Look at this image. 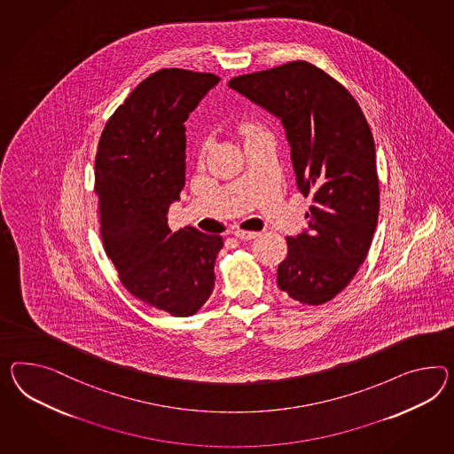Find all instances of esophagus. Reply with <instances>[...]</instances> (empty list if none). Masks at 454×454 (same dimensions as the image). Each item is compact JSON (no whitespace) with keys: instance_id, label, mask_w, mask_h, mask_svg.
<instances>
[{"instance_id":"1","label":"esophagus","mask_w":454,"mask_h":454,"mask_svg":"<svg viewBox=\"0 0 454 454\" xmlns=\"http://www.w3.org/2000/svg\"><path fill=\"white\" fill-rule=\"evenodd\" d=\"M233 235L240 240H252V239L258 237V232H248V231H242V229H235Z\"/></svg>"}]
</instances>
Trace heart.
Segmentation results:
<instances>
[{"instance_id":"1","label":"heart","mask_w":454,"mask_h":454,"mask_svg":"<svg viewBox=\"0 0 454 454\" xmlns=\"http://www.w3.org/2000/svg\"><path fill=\"white\" fill-rule=\"evenodd\" d=\"M204 150H206V145H202V146H200V154H202V153H204Z\"/></svg>"}]
</instances>
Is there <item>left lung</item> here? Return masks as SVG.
Listing matches in <instances>:
<instances>
[{
  "instance_id": "8db88e82",
  "label": "left lung",
  "mask_w": 454,
  "mask_h": 454,
  "mask_svg": "<svg viewBox=\"0 0 454 454\" xmlns=\"http://www.w3.org/2000/svg\"><path fill=\"white\" fill-rule=\"evenodd\" d=\"M229 87L278 117L296 184L313 196L308 231L286 237L279 290L296 301H331L356 277L379 219L372 131L346 87L306 60L233 77Z\"/></svg>"
}]
</instances>
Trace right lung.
Returning <instances> with one entry per match:
<instances>
[{
    "instance_id": "right-lung-1",
    "label": "right lung",
    "mask_w": 454,
    "mask_h": 454,
    "mask_svg": "<svg viewBox=\"0 0 454 454\" xmlns=\"http://www.w3.org/2000/svg\"><path fill=\"white\" fill-rule=\"evenodd\" d=\"M219 81L186 69L154 72L108 118L95 156L106 256L129 294L176 317L209 300L223 247L221 235L168 225L186 184L184 121Z\"/></svg>"
}]
</instances>
